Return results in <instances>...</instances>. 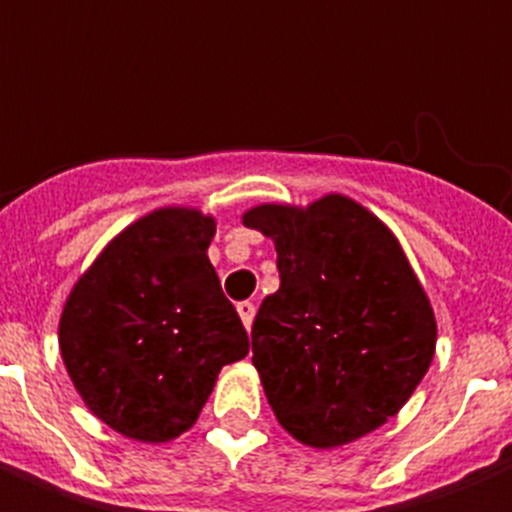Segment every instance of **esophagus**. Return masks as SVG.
<instances>
[{"instance_id":"34e87169","label":"esophagus","mask_w":512,"mask_h":512,"mask_svg":"<svg viewBox=\"0 0 512 512\" xmlns=\"http://www.w3.org/2000/svg\"><path fill=\"white\" fill-rule=\"evenodd\" d=\"M236 309H238V317H241V323H244V328H252V320H255V304H252V301H241Z\"/></svg>"}]
</instances>
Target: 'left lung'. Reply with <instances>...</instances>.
<instances>
[{"instance_id":"left-lung-1","label":"left lung","mask_w":512,"mask_h":512,"mask_svg":"<svg viewBox=\"0 0 512 512\" xmlns=\"http://www.w3.org/2000/svg\"><path fill=\"white\" fill-rule=\"evenodd\" d=\"M279 290L252 325V363L295 439L336 448L393 418L429 372L434 312L399 241L342 195L309 208L257 206Z\"/></svg>"}]
</instances>
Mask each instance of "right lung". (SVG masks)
Returning <instances> with one entry per match:
<instances>
[{
  "mask_svg": "<svg viewBox=\"0 0 512 512\" xmlns=\"http://www.w3.org/2000/svg\"><path fill=\"white\" fill-rule=\"evenodd\" d=\"M214 230L195 208H160L113 238L64 304L67 374L86 407L124 437H179L219 369L249 352L206 255Z\"/></svg>",
  "mask_w": 512,
  "mask_h": 512,
  "instance_id": "add662e5",
  "label": "right lung"
}]
</instances>
